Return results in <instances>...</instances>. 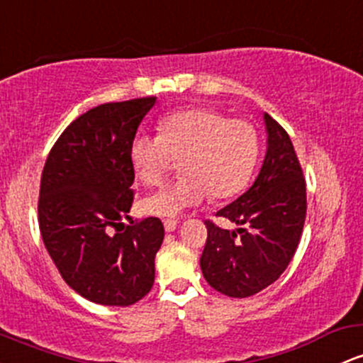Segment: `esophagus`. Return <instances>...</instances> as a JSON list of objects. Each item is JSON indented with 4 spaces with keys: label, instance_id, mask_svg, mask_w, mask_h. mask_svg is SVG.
Masks as SVG:
<instances>
[{
    "label": "esophagus",
    "instance_id": "1",
    "mask_svg": "<svg viewBox=\"0 0 363 363\" xmlns=\"http://www.w3.org/2000/svg\"><path fill=\"white\" fill-rule=\"evenodd\" d=\"M163 227H165L167 233H174L177 229V220H165L163 222Z\"/></svg>",
    "mask_w": 363,
    "mask_h": 363
}]
</instances>
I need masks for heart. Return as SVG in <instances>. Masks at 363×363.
Masks as SVG:
<instances>
[{"instance_id":"b5f03b06","label":"heart","mask_w":363,"mask_h":363,"mask_svg":"<svg viewBox=\"0 0 363 363\" xmlns=\"http://www.w3.org/2000/svg\"><path fill=\"white\" fill-rule=\"evenodd\" d=\"M158 129V136H134L130 165L146 186H160L175 160H181L182 177L143 198V213L177 217L208 194L215 200L236 196L252 179L260 145L250 122L200 106L167 115Z\"/></svg>"}]
</instances>
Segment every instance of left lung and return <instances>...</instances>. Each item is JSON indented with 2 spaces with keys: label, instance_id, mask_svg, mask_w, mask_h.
I'll list each match as a JSON object with an SVG mask.
<instances>
[{
  "label": "left lung",
  "instance_id": "left-lung-1",
  "mask_svg": "<svg viewBox=\"0 0 363 363\" xmlns=\"http://www.w3.org/2000/svg\"><path fill=\"white\" fill-rule=\"evenodd\" d=\"M267 153L258 177L236 201L218 210L236 230L208 229L200 258L203 277L230 298L260 293L277 281L291 262L303 233L306 188L288 133L264 113Z\"/></svg>",
  "mask_w": 363,
  "mask_h": 363
}]
</instances>
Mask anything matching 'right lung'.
<instances>
[{
    "instance_id": "obj_1",
    "label": "right lung",
    "mask_w": 363,
    "mask_h": 363,
    "mask_svg": "<svg viewBox=\"0 0 363 363\" xmlns=\"http://www.w3.org/2000/svg\"><path fill=\"white\" fill-rule=\"evenodd\" d=\"M155 101L105 103L82 113L57 139L43 169V241L63 281L93 303L134 305L155 282L162 220L122 224L134 200L130 141Z\"/></svg>"
}]
</instances>
